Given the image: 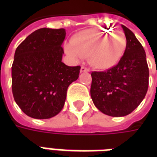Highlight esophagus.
Masks as SVG:
<instances>
[{
	"instance_id": "obj_1",
	"label": "esophagus",
	"mask_w": 157,
	"mask_h": 157,
	"mask_svg": "<svg viewBox=\"0 0 157 157\" xmlns=\"http://www.w3.org/2000/svg\"><path fill=\"white\" fill-rule=\"evenodd\" d=\"M90 71V69L86 68V67H85V66H82L81 67V72H89Z\"/></svg>"
}]
</instances>
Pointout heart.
<instances>
[{
	"instance_id": "heart-1",
	"label": "heart",
	"mask_w": 157,
	"mask_h": 157,
	"mask_svg": "<svg viewBox=\"0 0 157 157\" xmlns=\"http://www.w3.org/2000/svg\"><path fill=\"white\" fill-rule=\"evenodd\" d=\"M71 44L66 46V51L74 59L82 60L88 55L93 67L107 70L121 59L126 48V37L121 30L109 33L102 29H86L72 38Z\"/></svg>"
}]
</instances>
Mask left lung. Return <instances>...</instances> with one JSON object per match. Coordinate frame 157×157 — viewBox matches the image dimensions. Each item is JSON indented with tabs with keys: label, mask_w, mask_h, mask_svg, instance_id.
<instances>
[{
	"label": "left lung",
	"mask_w": 157,
	"mask_h": 157,
	"mask_svg": "<svg viewBox=\"0 0 157 157\" xmlns=\"http://www.w3.org/2000/svg\"><path fill=\"white\" fill-rule=\"evenodd\" d=\"M126 48L118 64L106 71L92 73L91 97L98 110L112 117L129 114L145 98L149 68L145 49L135 35L121 25Z\"/></svg>",
	"instance_id": "8db88e82"
}]
</instances>
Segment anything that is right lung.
I'll list each match as a JSON object with an SVG mask.
<instances>
[{
	"label": "right lung",
	"mask_w": 157,
	"mask_h": 157,
	"mask_svg": "<svg viewBox=\"0 0 157 157\" xmlns=\"http://www.w3.org/2000/svg\"><path fill=\"white\" fill-rule=\"evenodd\" d=\"M64 29L36 30L18 45L12 66L14 100L25 114L38 119L57 115L68 86L79 77L80 66L62 62Z\"/></svg>",
	"instance_id": "right-lung-1"
}]
</instances>
